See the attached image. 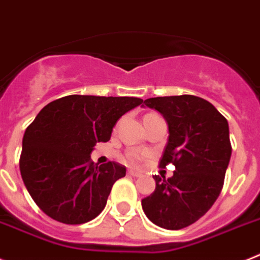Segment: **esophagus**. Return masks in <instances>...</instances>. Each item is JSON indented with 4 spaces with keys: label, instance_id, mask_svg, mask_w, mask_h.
I'll list each match as a JSON object with an SVG mask.
<instances>
[{
    "label": "esophagus",
    "instance_id": "obj_1",
    "mask_svg": "<svg viewBox=\"0 0 260 260\" xmlns=\"http://www.w3.org/2000/svg\"><path fill=\"white\" fill-rule=\"evenodd\" d=\"M128 175H132V177H141V173L135 170H128Z\"/></svg>",
    "mask_w": 260,
    "mask_h": 260
}]
</instances>
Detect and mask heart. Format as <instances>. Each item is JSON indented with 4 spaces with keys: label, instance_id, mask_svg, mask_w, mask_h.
I'll use <instances>...</instances> for the list:
<instances>
[{
    "label": "heart",
    "instance_id": "b5f03b06",
    "mask_svg": "<svg viewBox=\"0 0 260 260\" xmlns=\"http://www.w3.org/2000/svg\"><path fill=\"white\" fill-rule=\"evenodd\" d=\"M145 153H139V152H129L125 157V162L129 165H139L140 162H143L146 158Z\"/></svg>",
    "mask_w": 260,
    "mask_h": 260
}]
</instances>
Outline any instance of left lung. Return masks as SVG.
Segmentation results:
<instances>
[{
	"mask_svg": "<svg viewBox=\"0 0 260 260\" xmlns=\"http://www.w3.org/2000/svg\"><path fill=\"white\" fill-rule=\"evenodd\" d=\"M145 106L169 125L159 162L175 166L173 177L154 175L155 189L141 205L146 217L164 229L179 230L204 216L217 200L232 155L228 120L212 103L195 95L157 96Z\"/></svg>",
	"mask_w": 260,
	"mask_h": 260,
	"instance_id": "left-lung-1",
	"label": "left lung"
}]
</instances>
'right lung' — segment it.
<instances>
[{
    "label": "right lung",
    "mask_w": 260,
    "mask_h": 260,
    "mask_svg": "<svg viewBox=\"0 0 260 260\" xmlns=\"http://www.w3.org/2000/svg\"><path fill=\"white\" fill-rule=\"evenodd\" d=\"M143 103L133 96L67 95L48 103L27 127L19 169L27 191L47 216L78 225L105 209L125 166L90 158L96 143H107L125 112Z\"/></svg>",
    "instance_id": "add662e5"
}]
</instances>
